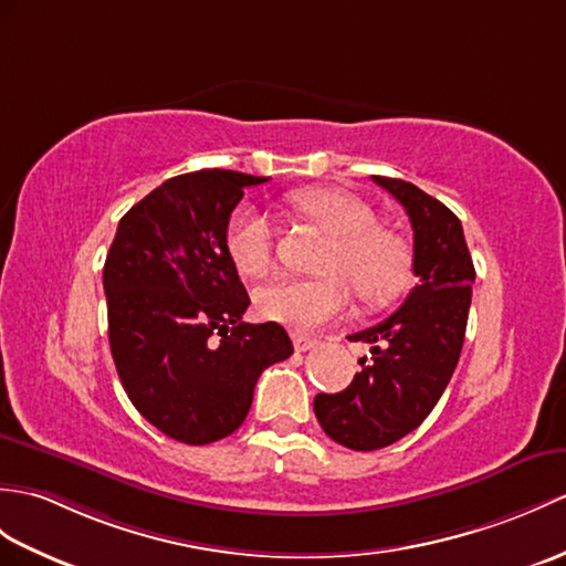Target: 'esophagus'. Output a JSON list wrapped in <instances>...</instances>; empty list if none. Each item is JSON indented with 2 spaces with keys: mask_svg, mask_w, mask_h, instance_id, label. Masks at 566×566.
Masks as SVG:
<instances>
[{
  "mask_svg": "<svg viewBox=\"0 0 566 566\" xmlns=\"http://www.w3.org/2000/svg\"><path fill=\"white\" fill-rule=\"evenodd\" d=\"M292 339H294V349H296V352H308V349H313L315 345H318L313 337H308V335H304V333H294Z\"/></svg>",
  "mask_w": 566,
  "mask_h": 566,
  "instance_id": "1",
  "label": "esophagus"
}]
</instances>
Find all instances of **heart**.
Returning a JSON list of instances; mask_svg holds the SVG:
<instances>
[{"mask_svg": "<svg viewBox=\"0 0 566 566\" xmlns=\"http://www.w3.org/2000/svg\"><path fill=\"white\" fill-rule=\"evenodd\" d=\"M294 214L331 235L318 280H274L258 289L255 304L265 318L294 331L315 327L343 315L352 290L366 306L396 298L410 277V248L400 233L378 227L374 209L357 195L337 188H296L284 195ZM227 253L245 277H265L274 268L277 233L265 212L239 205L227 223Z\"/></svg>", "mask_w": 566, "mask_h": 566, "instance_id": "1", "label": "heart"}]
</instances>
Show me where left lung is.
<instances>
[{
	"label": "left lung",
	"instance_id": "obj_1",
	"mask_svg": "<svg viewBox=\"0 0 566 566\" xmlns=\"http://www.w3.org/2000/svg\"><path fill=\"white\" fill-rule=\"evenodd\" d=\"M371 180L410 217L417 284L386 321L349 335L371 345L352 384L313 400L323 431L352 451L384 449L424 422L461 357L475 282L461 219L449 207L400 178Z\"/></svg>",
	"mask_w": 566,
	"mask_h": 566
}]
</instances>
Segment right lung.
Returning <instances> with one entry per match:
<instances>
[{
  "instance_id": "add662e5",
  "label": "right lung",
  "mask_w": 566,
  "mask_h": 566,
  "mask_svg": "<svg viewBox=\"0 0 566 566\" xmlns=\"http://www.w3.org/2000/svg\"><path fill=\"white\" fill-rule=\"evenodd\" d=\"M270 178L205 168L168 178L117 223L103 268L108 339L137 412L205 446L251 410L260 374L292 357L280 323H243L251 298L227 253L243 188Z\"/></svg>"
}]
</instances>
